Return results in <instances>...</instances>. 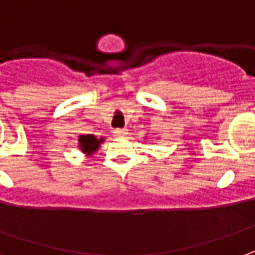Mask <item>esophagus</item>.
<instances>
[{
	"label": "esophagus",
	"mask_w": 255,
	"mask_h": 255,
	"mask_svg": "<svg viewBox=\"0 0 255 255\" xmlns=\"http://www.w3.org/2000/svg\"><path fill=\"white\" fill-rule=\"evenodd\" d=\"M127 134V129H121V128H117V129H114L113 131V135L116 138H124Z\"/></svg>",
	"instance_id": "esophagus-1"
}]
</instances>
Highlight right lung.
<instances>
[{
    "label": "right lung",
    "mask_w": 255,
    "mask_h": 255,
    "mask_svg": "<svg viewBox=\"0 0 255 255\" xmlns=\"http://www.w3.org/2000/svg\"><path fill=\"white\" fill-rule=\"evenodd\" d=\"M102 142H105V136L96 138L92 134H81L78 136V148L85 156H92L98 152Z\"/></svg>",
    "instance_id": "1"
}]
</instances>
